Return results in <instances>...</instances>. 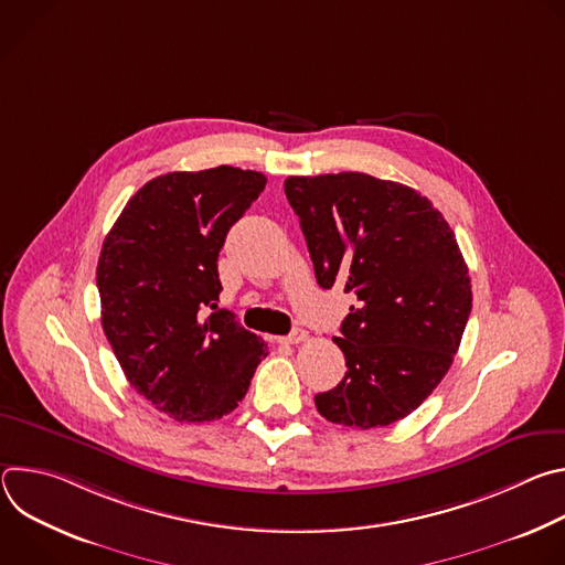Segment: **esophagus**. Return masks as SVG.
Segmentation results:
<instances>
[{"label":"esophagus","mask_w":565,"mask_h":565,"mask_svg":"<svg viewBox=\"0 0 565 565\" xmlns=\"http://www.w3.org/2000/svg\"><path fill=\"white\" fill-rule=\"evenodd\" d=\"M306 331H301V329H297V331H292L290 335H286V338H279L277 342L279 344H301V342H306Z\"/></svg>","instance_id":"34e87169"}]
</instances>
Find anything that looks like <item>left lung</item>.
<instances>
[{"label":"left lung","instance_id":"1","mask_svg":"<svg viewBox=\"0 0 565 565\" xmlns=\"http://www.w3.org/2000/svg\"><path fill=\"white\" fill-rule=\"evenodd\" d=\"M284 190L317 284L358 299L335 338L349 371L315 395L317 412L358 429L402 420L449 371L471 312L454 230L427 196L360 172L290 177Z\"/></svg>","mask_w":565,"mask_h":565}]
</instances>
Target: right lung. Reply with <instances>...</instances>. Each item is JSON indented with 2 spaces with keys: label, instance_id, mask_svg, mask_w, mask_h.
I'll return each instance as SVG.
<instances>
[{
  "label": "right lung",
  "instance_id": "right-lung-1",
  "mask_svg": "<svg viewBox=\"0 0 565 565\" xmlns=\"http://www.w3.org/2000/svg\"><path fill=\"white\" fill-rule=\"evenodd\" d=\"M264 188L262 172L230 166L156 177L103 244L105 335L129 384L179 423L234 412L268 355L264 340L216 303L225 234Z\"/></svg>",
  "mask_w": 565,
  "mask_h": 565
}]
</instances>
